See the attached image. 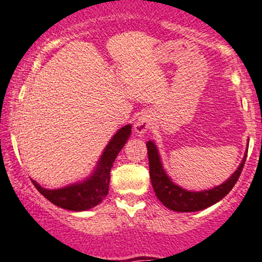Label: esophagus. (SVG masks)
Here are the masks:
<instances>
[{
    "label": "esophagus",
    "mask_w": 262,
    "mask_h": 262,
    "mask_svg": "<svg viewBox=\"0 0 262 262\" xmlns=\"http://www.w3.org/2000/svg\"><path fill=\"white\" fill-rule=\"evenodd\" d=\"M151 127V117L148 114H141V116L135 122V131L139 136L146 134V131Z\"/></svg>",
    "instance_id": "1"
}]
</instances>
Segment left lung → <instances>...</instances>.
I'll list each match as a JSON object with an SVG mask.
<instances>
[{
	"instance_id": "1",
	"label": "left lung",
	"mask_w": 262,
	"mask_h": 262,
	"mask_svg": "<svg viewBox=\"0 0 262 262\" xmlns=\"http://www.w3.org/2000/svg\"><path fill=\"white\" fill-rule=\"evenodd\" d=\"M146 146L147 154H148L149 178H151V183L156 195L164 207L173 211H182V213L203 210L222 201L233 189L235 183L239 179L244 168V163L246 161V155H248V152H246L237 169L223 184L214 187L213 189L190 192V190L183 189L170 181L167 173L164 172L160 155H158V149L155 143L152 141H148Z\"/></svg>"
}]
</instances>
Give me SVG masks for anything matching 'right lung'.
I'll return each instance as SVG.
<instances>
[{"label":"right lung","instance_id":"obj_1","mask_svg":"<svg viewBox=\"0 0 262 262\" xmlns=\"http://www.w3.org/2000/svg\"><path fill=\"white\" fill-rule=\"evenodd\" d=\"M130 135L131 125H126L120 128L102 152L93 174L80 183L70 184L59 189H46L33 179H32V183L40 194L46 196L57 207L74 211L92 209L100 204L102 199L107 195L111 167L114 166L116 156L127 142Z\"/></svg>","mask_w":262,"mask_h":262}]
</instances>
